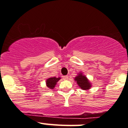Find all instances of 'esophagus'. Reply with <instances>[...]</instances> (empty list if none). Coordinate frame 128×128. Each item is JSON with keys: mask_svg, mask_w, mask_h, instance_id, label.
Segmentation results:
<instances>
[{"mask_svg": "<svg viewBox=\"0 0 128 128\" xmlns=\"http://www.w3.org/2000/svg\"><path fill=\"white\" fill-rule=\"evenodd\" d=\"M63 79L64 80H68L69 79V76H65L63 77Z\"/></svg>", "mask_w": 128, "mask_h": 128, "instance_id": "34e87169", "label": "esophagus"}]
</instances>
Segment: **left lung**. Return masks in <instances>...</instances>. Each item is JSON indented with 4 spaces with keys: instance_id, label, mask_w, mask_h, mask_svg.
Returning <instances> with one entry per match:
<instances>
[{
    "instance_id": "left-lung-1",
    "label": "left lung",
    "mask_w": 128,
    "mask_h": 128,
    "mask_svg": "<svg viewBox=\"0 0 128 128\" xmlns=\"http://www.w3.org/2000/svg\"><path fill=\"white\" fill-rule=\"evenodd\" d=\"M74 80L82 90H89L92 87V84L90 80L85 75L83 74V72H79L77 76L75 77Z\"/></svg>"
}]
</instances>
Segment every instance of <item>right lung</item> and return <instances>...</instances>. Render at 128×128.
I'll list each match as a JSON object with an SVG mask.
<instances>
[{"label":"right lung","instance_id":"right-lung-1","mask_svg":"<svg viewBox=\"0 0 128 128\" xmlns=\"http://www.w3.org/2000/svg\"><path fill=\"white\" fill-rule=\"evenodd\" d=\"M60 79V77H50V78H47L46 80V87L50 89H53L54 88L55 86L57 84V82Z\"/></svg>","mask_w":128,"mask_h":128}]
</instances>
